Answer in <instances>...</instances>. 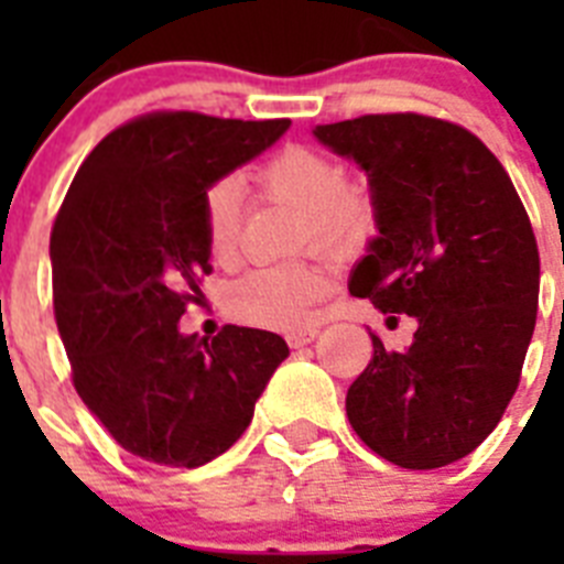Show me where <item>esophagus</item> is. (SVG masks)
<instances>
[{
    "mask_svg": "<svg viewBox=\"0 0 564 564\" xmlns=\"http://www.w3.org/2000/svg\"><path fill=\"white\" fill-rule=\"evenodd\" d=\"M318 336V330L316 327H307V330H293V333H288V344H291L293 350H296V347H305V344H311L313 338Z\"/></svg>",
    "mask_w": 564,
    "mask_h": 564,
    "instance_id": "1",
    "label": "esophagus"
}]
</instances>
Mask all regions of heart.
<instances>
[{"label":"heart","mask_w":564,"mask_h":564,"mask_svg":"<svg viewBox=\"0 0 564 564\" xmlns=\"http://www.w3.org/2000/svg\"><path fill=\"white\" fill-rule=\"evenodd\" d=\"M259 186L271 197L302 212L307 242L327 257L361 246L376 223L372 194L344 183V169L322 149H279L257 169ZM239 186L231 177L214 181L200 197L203 242L212 262L226 265L237 251ZM322 291V276L307 265L259 268L226 288V313L248 327L291 330L302 327Z\"/></svg>","instance_id":"b5f03b06"}]
</instances>
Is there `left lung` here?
Here are the masks:
<instances>
[{"instance_id":"1","label":"left lung","mask_w":564,"mask_h":564,"mask_svg":"<svg viewBox=\"0 0 564 564\" xmlns=\"http://www.w3.org/2000/svg\"><path fill=\"white\" fill-rule=\"evenodd\" d=\"M370 177L378 237L350 293L398 325L403 352L376 333L347 390L356 435L401 468H441L475 452L520 387L536 325L540 251L514 183L468 129L417 112L361 115L313 129Z\"/></svg>"}]
</instances>
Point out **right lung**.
Returning <instances> with one entry per match:
<instances>
[{"instance_id": "add662e5", "label": "right lung", "mask_w": 564, "mask_h": 564, "mask_svg": "<svg viewBox=\"0 0 564 564\" xmlns=\"http://www.w3.org/2000/svg\"><path fill=\"white\" fill-rule=\"evenodd\" d=\"M288 127L186 109L141 115L87 154L58 208L53 311L73 387L143 460L197 468L231 449L288 358L276 333L226 325L206 341L177 330L212 273L203 192Z\"/></svg>"}]
</instances>
